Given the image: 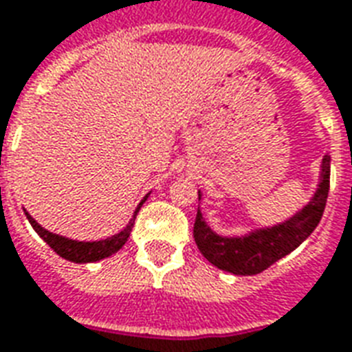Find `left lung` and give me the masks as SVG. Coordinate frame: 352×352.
Listing matches in <instances>:
<instances>
[{"instance_id":"1","label":"left lung","mask_w":352,"mask_h":352,"mask_svg":"<svg viewBox=\"0 0 352 352\" xmlns=\"http://www.w3.org/2000/svg\"><path fill=\"white\" fill-rule=\"evenodd\" d=\"M331 157L325 155L319 171L316 194L301 210L283 223L253 229L241 236H221L206 223L201 208L194 223V238L201 254L218 270L232 275H256L301 245L321 221L329 197ZM201 199V190L197 192Z\"/></svg>"}]
</instances>
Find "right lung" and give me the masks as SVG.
I'll return each mask as SVG.
<instances>
[{
    "mask_svg": "<svg viewBox=\"0 0 352 352\" xmlns=\"http://www.w3.org/2000/svg\"><path fill=\"white\" fill-rule=\"evenodd\" d=\"M147 197H149V194L140 201V205L136 206L133 218L129 219V223L125 229L120 230L118 234L109 236V238L98 241H79L72 240V238H66V236L55 234V232H51V230L44 229L40 223H36V219L31 218V214L27 210L25 216L27 219H29V223L33 225V229L38 232L40 238H42L58 256H63V258L69 260V262H75V264H88V262H98V260L107 258V256L118 253V251L125 245V241L129 240L131 230H133L134 218H136V214L140 210V206L146 203Z\"/></svg>",
    "mask_w": 352,
    "mask_h": 352,
    "instance_id": "1",
    "label": "right lung"
}]
</instances>
